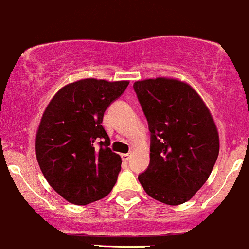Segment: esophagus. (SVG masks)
Wrapping results in <instances>:
<instances>
[{"instance_id": "esophagus-1", "label": "esophagus", "mask_w": 249, "mask_h": 249, "mask_svg": "<svg viewBox=\"0 0 249 249\" xmlns=\"http://www.w3.org/2000/svg\"><path fill=\"white\" fill-rule=\"evenodd\" d=\"M130 157H131L130 154H123V155H122L123 160H125V162H127V160H130Z\"/></svg>"}]
</instances>
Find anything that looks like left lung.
Returning <instances> with one entry per match:
<instances>
[{"label": "left lung", "instance_id": "left-lung-1", "mask_svg": "<svg viewBox=\"0 0 249 249\" xmlns=\"http://www.w3.org/2000/svg\"><path fill=\"white\" fill-rule=\"evenodd\" d=\"M150 131V163L138 176L144 190L169 206L189 201L208 179L220 143L200 95L175 79L136 81Z\"/></svg>", "mask_w": 249, "mask_h": 249}]
</instances>
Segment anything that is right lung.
Segmentation results:
<instances>
[{
    "mask_svg": "<svg viewBox=\"0 0 249 249\" xmlns=\"http://www.w3.org/2000/svg\"><path fill=\"white\" fill-rule=\"evenodd\" d=\"M129 81L84 79L54 95L41 119L35 152L43 176L59 195L78 206L110 194L122 158L108 147L104 113Z\"/></svg>",
    "mask_w": 249,
    "mask_h": 249,
    "instance_id": "1",
    "label": "right lung"
}]
</instances>
